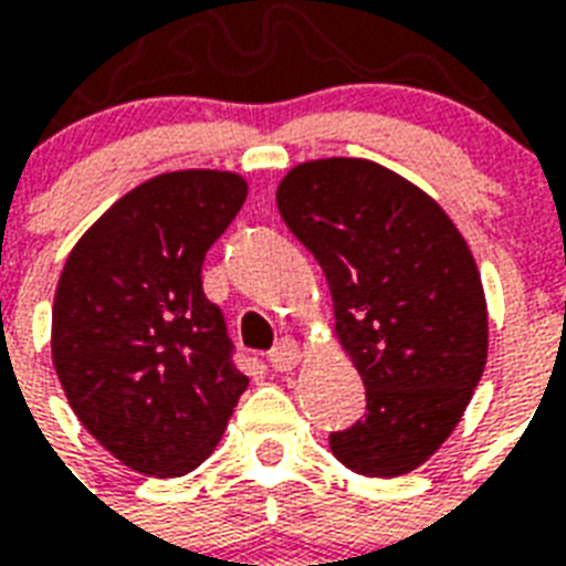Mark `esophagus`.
<instances>
[{"instance_id":"obj_1","label":"esophagus","mask_w":566,"mask_h":566,"mask_svg":"<svg viewBox=\"0 0 566 566\" xmlns=\"http://www.w3.org/2000/svg\"><path fill=\"white\" fill-rule=\"evenodd\" d=\"M266 361L273 364V370L279 373L293 370V367L300 364V344L291 340V337H282V340L273 346V353L266 355Z\"/></svg>"}]
</instances>
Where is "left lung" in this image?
Listing matches in <instances>:
<instances>
[{"label": "left lung", "mask_w": 566, "mask_h": 566, "mask_svg": "<svg viewBox=\"0 0 566 566\" xmlns=\"http://www.w3.org/2000/svg\"><path fill=\"white\" fill-rule=\"evenodd\" d=\"M275 202L326 273L335 335L367 387L364 420L328 447L353 473H411L452 434L488 361L473 252L429 193L364 158L300 164Z\"/></svg>", "instance_id": "1"}]
</instances>
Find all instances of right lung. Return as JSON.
Masks as SVG:
<instances>
[{
	"instance_id": "add662e5",
	"label": "right lung",
	"mask_w": 566,
	"mask_h": 566,
	"mask_svg": "<svg viewBox=\"0 0 566 566\" xmlns=\"http://www.w3.org/2000/svg\"><path fill=\"white\" fill-rule=\"evenodd\" d=\"M243 202L238 172H161L84 231L57 279L61 387L84 429L137 473L196 470L249 385L202 291L205 252Z\"/></svg>"
}]
</instances>
